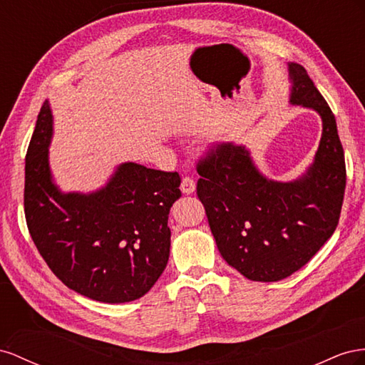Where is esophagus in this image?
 Returning <instances> with one entry per match:
<instances>
[{
    "label": "esophagus",
    "mask_w": 365,
    "mask_h": 365,
    "mask_svg": "<svg viewBox=\"0 0 365 365\" xmlns=\"http://www.w3.org/2000/svg\"><path fill=\"white\" fill-rule=\"evenodd\" d=\"M180 190L186 195L192 194L195 191V182H194V179H191V177H183L182 185H180Z\"/></svg>",
    "instance_id": "1"
}]
</instances>
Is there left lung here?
Wrapping results in <instances>:
<instances>
[{
	"label": "left lung",
	"mask_w": 365,
	"mask_h": 365,
	"mask_svg": "<svg viewBox=\"0 0 365 365\" xmlns=\"http://www.w3.org/2000/svg\"><path fill=\"white\" fill-rule=\"evenodd\" d=\"M289 102L319 114L315 160L292 182L267 179L245 145L220 143L197 165V195L225 262L252 281H279L303 267L338 226L346 190L336 120L304 67L289 62Z\"/></svg>",
	"instance_id": "1"
}]
</instances>
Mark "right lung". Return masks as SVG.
Wrapping results in <instances>:
<instances>
[{
    "label": "right lung",
    "instance_id": "obj_1",
    "mask_svg": "<svg viewBox=\"0 0 365 365\" xmlns=\"http://www.w3.org/2000/svg\"><path fill=\"white\" fill-rule=\"evenodd\" d=\"M53 114H38L26 155L24 212L39 254L62 283L101 303L143 297L170 258L168 214L180 175L125 162L101 190L62 192L48 165Z\"/></svg>",
    "mask_w": 365,
    "mask_h": 365
}]
</instances>
